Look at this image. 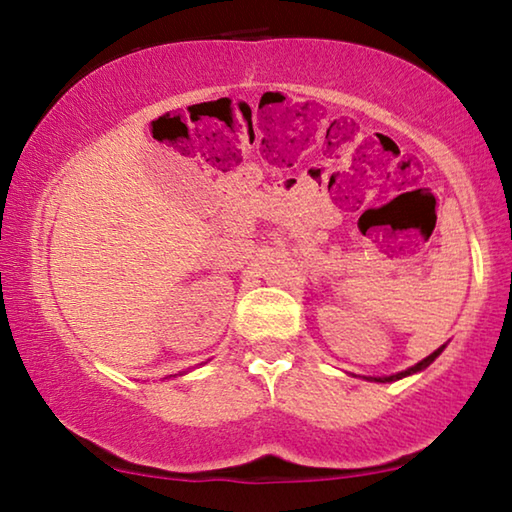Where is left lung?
Listing matches in <instances>:
<instances>
[{
    "instance_id": "obj_1",
    "label": "left lung",
    "mask_w": 512,
    "mask_h": 512,
    "mask_svg": "<svg viewBox=\"0 0 512 512\" xmlns=\"http://www.w3.org/2000/svg\"><path fill=\"white\" fill-rule=\"evenodd\" d=\"M445 348H447V345H440V348H438V350H433L427 359L418 361V363H415V366L406 368V370H402V372H395V375H388V377H363V379H368V381H379V384H386V381H397V379L411 377V375H415V372H422L424 368H429L431 363L440 357V352H443Z\"/></svg>"
}]
</instances>
